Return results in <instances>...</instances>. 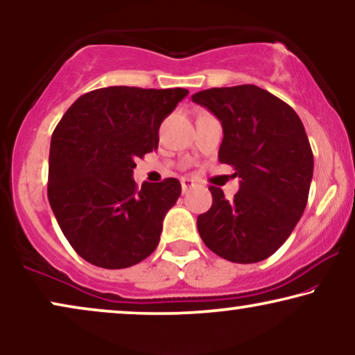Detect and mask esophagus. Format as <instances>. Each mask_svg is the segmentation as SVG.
<instances>
[{"mask_svg":"<svg viewBox=\"0 0 355 355\" xmlns=\"http://www.w3.org/2000/svg\"><path fill=\"white\" fill-rule=\"evenodd\" d=\"M193 187H195V182H193L191 178H182V190H183V193L188 191V190H191Z\"/></svg>","mask_w":355,"mask_h":355,"instance_id":"34e87169","label":"esophagus"}]
</instances>
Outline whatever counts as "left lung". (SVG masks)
<instances>
[{
    "label": "left lung",
    "instance_id": "obj_1",
    "mask_svg": "<svg viewBox=\"0 0 355 355\" xmlns=\"http://www.w3.org/2000/svg\"><path fill=\"white\" fill-rule=\"evenodd\" d=\"M191 101L220 121L219 162L235 168L232 201L209 187L212 206L198 216L211 252L232 263H258L276 252L304 214L313 153L294 108L264 89L243 84L196 92Z\"/></svg>",
    "mask_w": 355,
    "mask_h": 355
}]
</instances>
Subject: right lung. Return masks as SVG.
<instances>
[{"label": "right lung", "mask_w": 355, "mask_h": 355, "mask_svg": "<svg viewBox=\"0 0 355 355\" xmlns=\"http://www.w3.org/2000/svg\"><path fill=\"white\" fill-rule=\"evenodd\" d=\"M187 89L112 86L84 94L51 136L49 201L71 247L86 261L121 269L148 258L177 202V178L136 185L135 159L159 146L160 123Z\"/></svg>", "instance_id": "right-lung-1"}]
</instances>
